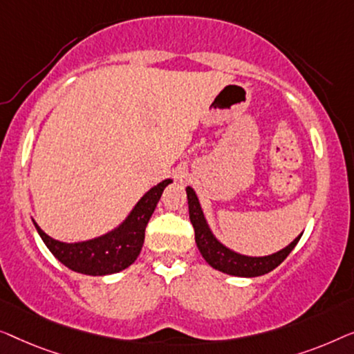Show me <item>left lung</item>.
I'll return each instance as SVG.
<instances>
[{"mask_svg": "<svg viewBox=\"0 0 354 354\" xmlns=\"http://www.w3.org/2000/svg\"><path fill=\"white\" fill-rule=\"evenodd\" d=\"M186 194L189 203V218H191L194 232H196V243L198 252H201L203 260H205L213 270L225 272V274L237 277H257L268 274V272L276 270V268L286 260L288 253L295 248L303 234L301 232L300 236H297L287 247H283L282 250L271 253V255H243V253H239L236 250H232V248L226 247L225 243L213 234L212 227L208 226L205 215H203L197 194L191 186L186 187Z\"/></svg>", "mask_w": 354, "mask_h": 354, "instance_id": "1", "label": "left lung"}]
</instances>
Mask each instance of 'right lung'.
<instances>
[{
  "label": "right lung",
  "mask_w": 354,
  "mask_h": 354,
  "mask_svg": "<svg viewBox=\"0 0 354 354\" xmlns=\"http://www.w3.org/2000/svg\"><path fill=\"white\" fill-rule=\"evenodd\" d=\"M171 183L173 179H163L157 186L149 189L120 225L102 236L88 239V241H56L48 236L37 225V221H32L44 245L68 270L86 276L115 274V272L127 270L136 261L138 255L141 253L147 223L160 201L163 189Z\"/></svg>",
  "instance_id": "right-lung-1"
}]
</instances>
